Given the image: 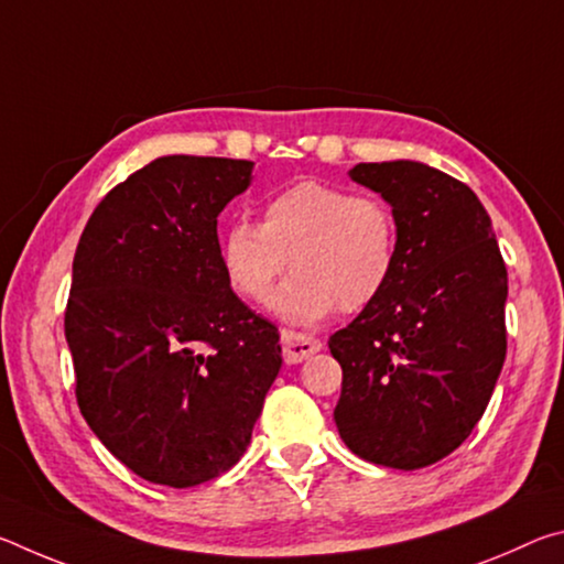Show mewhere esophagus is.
<instances>
[{
	"label": "esophagus",
	"instance_id": "1",
	"mask_svg": "<svg viewBox=\"0 0 564 564\" xmlns=\"http://www.w3.org/2000/svg\"><path fill=\"white\" fill-rule=\"evenodd\" d=\"M281 346L285 362H301L321 350V340L301 330H281Z\"/></svg>",
	"mask_w": 564,
	"mask_h": 564
}]
</instances>
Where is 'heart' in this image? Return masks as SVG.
I'll use <instances>...</instances> for the list:
<instances>
[{
  "instance_id": "1",
  "label": "heart",
  "mask_w": 564,
  "mask_h": 564,
  "mask_svg": "<svg viewBox=\"0 0 564 564\" xmlns=\"http://www.w3.org/2000/svg\"><path fill=\"white\" fill-rule=\"evenodd\" d=\"M218 259L231 291L253 303L271 299L291 259L295 275L273 301L285 321L313 323L333 308L356 313L393 281L398 214L376 194L299 181L265 198L261 226L246 218L228 226Z\"/></svg>"
}]
</instances>
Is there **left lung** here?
<instances>
[{"instance_id":"1","label":"left lung","mask_w":564,"mask_h":564,"mask_svg":"<svg viewBox=\"0 0 564 564\" xmlns=\"http://www.w3.org/2000/svg\"><path fill=\"white\" fill-rule=\"evenodd\" d=\"M350 178L395 208L400 261L378 301L328 340L343 368L336 425L362 460L420 470L465 443L508 350V271L490 216L463 181L417 161Z\"/></svg>"}]
</instances>
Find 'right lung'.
Listing matches in <instances>:
<instances>
[{
  "label": "right lung",
  "instance_id": "add662e5",
  "mask_svg": "<svg viewBox=\"0 0 564 564\" xmlns=\"http://www.w3.org/2000/svg\"><path fill=\"white\" fill-rule=\"evenodd\" d=\"M251 161L161 156L94 208L64 333L84 420L131 473L194 488L241 460L281 368L279 328L228 285L216 218Z\"/></svg>",
  "mask_w": 564,
  "mask_h": 564
}]
</instances>
